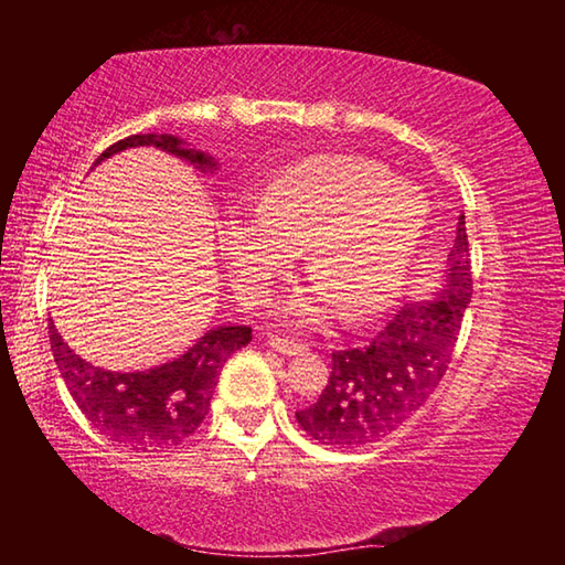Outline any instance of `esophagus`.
<instances>
[{
	"instance_id": "1",
	"label": "esophagus",
	"mask_w": 565,
	"mask_h": 565,
	"mask_svg": "<svg viewBox=\"0 0 565 565\" xmlns=\"http://www.w3.org/2000/svg\"><path fill=\"white\" fill-rule=\"evenodd\" d=\"M269 347H271L274 351H279L281 356H299V353L306 351L303 343L294 341V339H281V337H271V339H269Z\"/></svg>"
}]
</instances>
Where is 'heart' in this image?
<instances>
[{"instance_id": "obj_1", "label": "heart", "mask_w": 565, "mask_h": 565, "mask_svg": "<svg viewBox=\"0 0 565 565\" xmlns=\"http://www.w3.org/2000/svg\"><path fill=\"white\" fill-rule=\"evenodd\" d=\"M426 226L424 196L386 167L347 154L309 157L276 171L256 206L228 209L218 242L238 294L259 301L306 246L317 284L286 299L303 327L341 309L374 321L398 299Z\"/></svg>"}]
</instances>
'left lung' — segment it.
Segmentation results:
<instances>
[{
	"instance_id": "1",
	"label": "left lung",
	"mask_w": 565,
	"mask_h": 565,
	"mask_svg": "<svg viewBox=\"0 0 565 565\" xmlns=\"http://www.w3.org/2000/svg\"><path fill=\"white\" fill-rule=\"evenodd\" d=\"M466 218H458L441 289L406 303L366 347L331 353V376L319 401L296 411L311 438L333 448L376 444L416 414L444 379L471 303Z\"/></svg>"
}]
</instances>
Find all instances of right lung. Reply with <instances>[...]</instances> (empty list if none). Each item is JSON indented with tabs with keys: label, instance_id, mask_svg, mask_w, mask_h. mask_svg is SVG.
<instances>
[{
	"label": "right lung",
	"instance_id": "add662e5",
	"mask_svg": "<svg viewBox=\"0 0 565 565\" xmlns=\"http://www.w3.org/2000/svg\"><path fill=\"white\" fill-rule=\"evenodd\" d=\"M137 147H157L167 154L189 161L204 174L206 171L214 174L218 167L212 154L194 149L174 134H134V137L111 145L94 161V167L124 149ZM50 341L56 369H60L74 404L92 420V426L109 441L129 448V451L159 454L181 446L196 431L206 416L224 363L232 353L252 341V329H209L177 359L147 371H131V374L94 366L87 359H82L62 339L52 319Z\"/></svg>",
	"mask_w": 565,
	"mask_h": 565
}]
</instances>
